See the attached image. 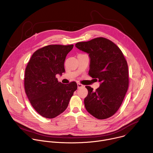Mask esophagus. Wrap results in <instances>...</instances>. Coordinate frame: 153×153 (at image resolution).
<instances>
[{"instance_id":"1","label":"esophagus","mask_w":153,"mask_h":153,"mask_svg":"<svg viewBox=\"0 0 153 153\" xmlns=\"http://www.w3.org/2000/svg\"><path fill=\"white\" fill-rule=\"evenodd\" d=\"M77 88H81V87L83 86V85H82V84H80V83H77Z\"/></svg>"}]
</instances>
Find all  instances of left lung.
Segmentation results:
<instances>
[{"label":"left lung","instance_id":"8db88e82","mask_svg":"<svg viewBox=\"0 0 153 153\" xmlns=\"http://www.w3.org/2000/svg\"><path fill=\"white\" fill-rule=\"evenodd\" d=\"M75 46L88 54L89 75L100 82L96 91L85 86L88 91L84 99L86 110L98 119L110 117L119 110L128 90L126 60L115 43L103 37L78 42Z\"/></svg>","mask_w":153,"mask_h":153}]
</instances>
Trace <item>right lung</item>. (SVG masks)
Returning <instances> with one entry per match:
<instances>
[{"instance_id": "obj_1", "label": "right lung", "mask_w": 153, "mask_h": 153, "mask_svg": "<svg viewBox=\"0 0 153 153\" xmlns=\"http://www.w3.org/2000/svg\"><path fill=\"white\" fill-rule=\"evenodd\" d=\"M73 45H50L37 50L25 69L24 85L34 110L42 116L53 119L66 110L77 85L59 82L56 75L65 73L64 62Z\"/></svg>"}]
</instances>
